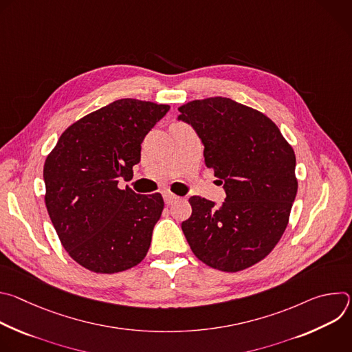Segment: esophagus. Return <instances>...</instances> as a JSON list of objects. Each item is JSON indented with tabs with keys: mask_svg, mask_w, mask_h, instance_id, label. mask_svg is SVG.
Returning <instances> with one entry per match:
<instances>
[{
	"mask_svg": "<svg viewBox=\"0 0 352 352\" xmlns=\"http://www.w3.org/2000/svg\"><path fill=\"white\" fill-rule=\"evenodd\" d=\"M163 196H164V202H166L167 205H173V204H175L177 200L179 199L177 195H174V193H171V192H166Z\"/></svg>",
	"mask_w": 352,
	"mask_h": 352,
	"instance_id": "34e87169",
	"label": "esophagus"
}]
</instances>
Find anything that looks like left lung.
Listing matches in <instances>:
<instances>
[{"instance_id":"left-lung-1","label":"left lung","mask_w":352,"mask_h":352,"mask_svg":"<svg viewBox=\"0 0 352 352\" xmlns=\"http://www.w3.org/2000/svg\"><path fill=\"white\" fill-rule=\"evenodd\" d=\"M205 144V164L224 182L226 200L192 196L181 224L195 256L221 272L265 259L284 234L298 190L295 153L263 113L227 97L193 100L178 109Z\"/></svg>"}]
</instances>
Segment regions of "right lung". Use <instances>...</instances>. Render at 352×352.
Wrapping results in <instances>:
<instances>
[{"label":"right lung","mask_w":352,"mask_h":352,"mask_svg":"<svg viewBox=\"0 0 352 352\" xmlns=\"http://www.w3.org/2000/svg\"><path fill=\"white\" fill-rule=\"evenodd\" d=\"M168 104L121 98L69 125L45 159L44 202L68 255L113 274L140 263L164 209L160 193L139 195L132 179L144 136Z\"/></svg>","instance_id":"1"}]
</instances>
